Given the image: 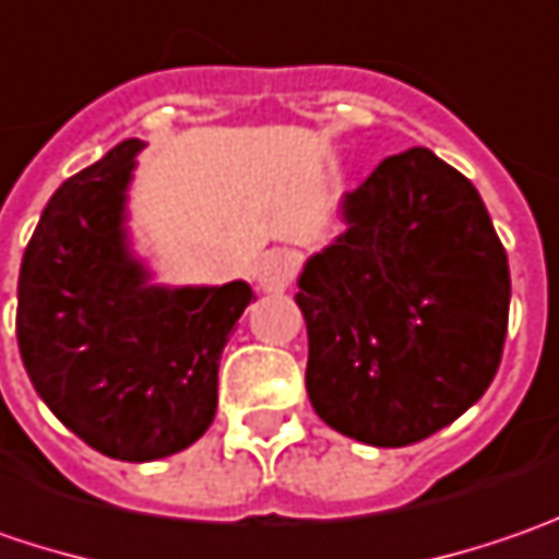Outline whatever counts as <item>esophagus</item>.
<instances>
[{"label":"esophagus","instance_id":"obj_1","mask_svg":"<svg viewBox=\"0 0 559 559\" xmlns=\"http://www.w3.org/2000/svg\"><path fill=\"white\" fill-rule=\"evenodd\" d=\"M294 272H297L294 255L284 253V250H275V253L262 255L259 272H255V281H259V287H262L265 294H281V290H287V287L294 284Z\"/></svg>","mask_w":559,"mask_h":559}]
</instances>
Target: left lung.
Masks as SVG:
<instances>
[{"label": "left lung", "mask_w": 559, "mask_h": 559, "mask_svg": "<svg viewBox=\"0 0 559 559\" xmlns=\"http://www.w3.org/2000/svg\"><path fill=\"white\" fill-rule=\"evenodd\" d=\"M344 218L297 281L306 394L334 431L406 448L463 416L498 372L507 253L473 181L425 146L384 158Z\"/></svg>", "instance_id": "left-lung-1"}]
</instances>
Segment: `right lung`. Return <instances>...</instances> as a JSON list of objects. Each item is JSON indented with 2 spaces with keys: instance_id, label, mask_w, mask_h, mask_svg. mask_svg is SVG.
Masks as SVG:
<instances>
[{
  "instance_id": "right-lung-1",
  "label": "right lung",
  "mask_w": 559,
  "mask_h": 559,
  "mask_svg": "<svg viewBox=\"0 0 559 559\" xmlns=\"http://www.w3.org/2000/svg\"><path fill=\"white\" fill-rule=\"evenodd\" d=\"M124 140L46 203L17 278V347L46 406L111 460L146 463L203 438L218 359L250 284L156 287L128 250Z\"/></svg>"
}]
</instances>
